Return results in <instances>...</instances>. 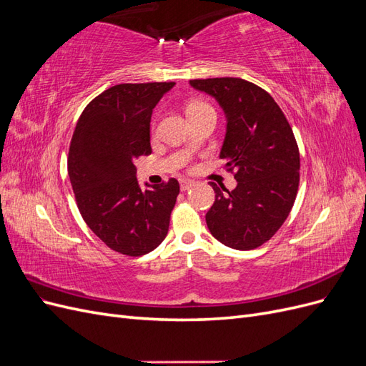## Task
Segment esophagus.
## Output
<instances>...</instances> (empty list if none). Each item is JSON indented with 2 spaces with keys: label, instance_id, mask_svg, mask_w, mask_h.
<instances>
[{
  "label": "esophagus",
  "instance_id": "obj_1",
  "mask_svg": "<svg viewBox=\"0 0 366 366\" xmlns=\"http://www.w3.org/2000/svg\"><path fill=\"white\" fill-rule=\"evenodd\" d=\"M194 184H195L194 182H191V180H184V179H183V180H180V189L186 192V191H189Z\"/></svg>",
  "mask_w": 366,
  "mask_h": 366
}]
</instances>
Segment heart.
Returning <instances> with one entry per match:
<instances>
[{
  "mask_svg": "<svg viewBox=\"0 0 366 366\" xmlns=\"http://www.w3.org/2000/svg\"><path fill=\"white\" fill-rule=\"evenodd\" d=\"M202 108H210V107L207 104H203V102H195V104L189 105V108H187V113L195 112V109H202Z\"/></svg>",
  "mask_w": 366,
  "mask_h": 366,
  "instance_id": "b5f03b06",
  "label": "heart"
}]
</instances>
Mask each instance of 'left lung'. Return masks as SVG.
Returning a JSON list of instances; mask_svg holds the SVG:
<instances>
[{"mask_svg":"<svg viewBox=\"0 0 366 366\" xmlns=\"http://www.w3.org/2000/svg\"><path fill=\"white\" fill-rule=\"evenodd\" d=\"M189 84L224 109L219 157L238 182L234 191L210 183L215 203L206 214L207 227L227 247L257 249L280 230L296 200L301 159L293 129L273 97L249 81L210 77Z\"/></svg>","mask_w":366,"mask_h":366,"instance_id":"left-lung-1","label":"left lung"}]
</instances>
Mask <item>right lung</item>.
Segmentation results:
<instances>
[{"label":"right lung","instance_id":"1","mask_svg":"<svg viewBox=\"0 0 366 366\" xmlns=\"http://www.w3.org/2000/svg\"><path fill=\"white\" fill-rule=\"evenodd\" d=\"M175 82L119 84L96 96L77 120L67 168L79 212L94 235L127 257L156 249L169 229L180 184L142 191L134 162L151 154L152 109Z\"/></svg>","mask_w":366,"mask_h":366}]
</instances>
